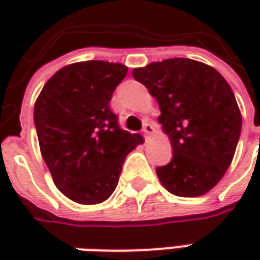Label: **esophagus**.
Wrapping results in <instances>:
<instances>
[{
    "instance_id": "obj_1",
    "label": "esophagus",
    "mask_w": 260,
    "mask_h": 260,
    "mask_svg": "<svg viewBox=\"0 0 260 260\" xmlns=\"http://www.w3.org/2000/svg\"><path fill=\"white\" fill-rule=\"evenodd\" d=\"M153 132H155V125L150 124V123H146L145 127H143V133L146 136H150L153 135Z\"/></svg>"
}]
</instances>
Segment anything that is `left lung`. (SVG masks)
Wrapping results in <instances>:
<instances>
[{
  "instance_id": "obj_1",
  "label": "left lung",
  "mask_w": 260,
  "mask_h": 260,
  "mask_svg": "<svg viewBox=\"0 0 260 260\" xmlns=\"http://www.w3.org/2000/svg\"><path fill=\"white\" fill-rule=\"evenodd\" d=\"M133 76L156 98L174 150L168 165L156 168L160 184L178 197L207 194L229 169L242 132L230 85L213 66L184 57L135 68Z\"/></svg>"
}]
</instances>
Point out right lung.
I'll use <instances>...</instances> for the list:
<instances>
[{
  "instance_id": "right-lung-1",
  "label": "right lung",
  "mask_w": 260,
  "mask_h": 260,
  "mask_svg": "<svg viewBox=\"0 0 260 260\" xmlns=\"http://www.w3.org/2000/svg\"><path fill=\"white\" fill-rule=\"evenodd\" d=\"M123 63L86 60L63 66L35 104L40 152L56 188L78 204L104 203L114 192L125 156L143 143L118 125L110 101L127 75Z\"/></svg>"
}]
</instances>
